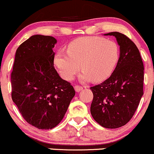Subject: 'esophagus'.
Masks as SVG:
<instances>
[{"label":"esophagus","instance_id":"34e87169","mask_svg":"<svg viewBox=\"0 0 154 154\" xmlns=\"http://www.w3.org/2000/svg\"><path fill=\"white\" fill-rule=\"evenodd\" d=\"M82 89H83V87H82V86H80V85H75V90L77 92H79L80 91H82Z\"/></svg>","mask_w":154,"mask_h":154}]
</instances>
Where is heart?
Instances as JSON below:
<instances>
[{"instance_id": "heart-1", "label": "heart", "mask_w": 154, "mask_h": 154, "mask_svg": "<svg viewBox=\"0 0 154 154\" xmlns=\"http://www.w3.org/2000/svg\"><path fill=\"white\" fill-rule=\"evenodd\" d=\"M119 48L112 40L98 37H82L67 45L66 51H59L54 64L65 80H71L81 68V80L100 82L112 74L119 59Z\"/></svg>"}]
</instances>
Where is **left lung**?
<instances>
[{
    "label": "left lung",
    "mask_w": 154,
    "mask_h": 154,
    "mask_svg": "<svg viewBox=\"0 0 154 154\" xmlns=\"http://www.w3.org/2000/svg\"><path fill=\"white\" fill-rule=\"evenodd\" d=\"M120 46L117 64L109 78L91 88L93 93L91 112L106 128L122 127L132 119L143 95L144 66L139 50L126 35L113 32Z\"/></svg>",
    "instance_id": "obj_1"
}]
</instances>
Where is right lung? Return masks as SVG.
<instances>
[{
	"label": "right lung",
	"instance_id": "obj_1",
	"mask_svg": "<svg viewBox=\"0 0 154 154\" xmlns=\"http://www.w3.org/2000/svg\"><path fill=\"white\" fill-rule=\"evenodd\" d=\"M57 40L35 35L17 48L11 75V98L26 122L40 130L57 126L75 95L54 66Z\"/></svg>",
	"mask_w": 154,
	"mask_h": 154
}]
</instances>
